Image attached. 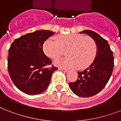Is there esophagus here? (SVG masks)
Here are the masks:
<instances>
[{
	"instance_id": "1",
	"label": "esophagus",
	"mask_w": 121,
	"mask_h": 121,
	"mask_svg": "<svg viewBox=\"0 0 121 121\" xmlns=\"http://www.w3.org/2000/svg\"><path fill=\"white\" fill-rule=\"evenodd\" d=\"M59 69H60V70L63 71H64V72H68V69H65V68H59Z\"/></svg>"
}]
</instances>
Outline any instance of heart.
I'll use <instances>...</instances> for the list:
<instances>
[{
    "instance_id": "b5f03b06",
    "label": "heart",
    "mask_w": 121,
    "mask_h": 121,
    "mask_svg": "<svg viewBox=\"0 0 121 121\" xmlns=\"http://www.w3.org/2000/svg\"><path fill=\"white\" fill-rule=\"evenodd\" d=\"M43 51L45 55L56 60L66 51L68 56L55 61L56 65L62 68H76L83 69L89 66L95 60L97 46L93 38L77 33L60 35L49 38L44 42Z\"/></svg>"
}]
</instances>
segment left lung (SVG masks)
<instances>
[{
    "mask_svg": "<svg viewBox=\"0 0 121 121\" xmlns=\"http://www.w3.org/2000/svg\"><path fill=\"white\" fill-rule=\"evenodd\" d=\"M80 33H86L95 40L97 54L93 63L78 72L77 80L69 83V86L75 95L87 98L96 95L106 86L113 71L114 56L108 41L99 34L89 30Z\"/></svg>",
    "mask_w": 121,
    "mask_h": 121,
    "instance_id": "8db88e82",
    "label": "left lung"
}]
</instances>
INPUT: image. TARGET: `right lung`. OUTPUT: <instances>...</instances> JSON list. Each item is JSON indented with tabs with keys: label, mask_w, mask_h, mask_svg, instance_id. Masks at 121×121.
Segmentation results:
<instances>
[{
	"label": "right lung",
	"mask_w": 121,
	"mask_h": 121,
	"mask_svg": "<svg viewBox=\"0 0 121 121\" xmlns=\"http://www.w3.org/2000/svg\"><path fill=\"white\" fill-rule=\"evenodd\" d=\"M54 33L38 30L16 38L10 45L8 71L15 86L29 95L40 94L48 88L52 73L58 68L45 55L43 44Z\"/></svg>",
	"instance_id": "right-lung-1"
}]
</instances>
